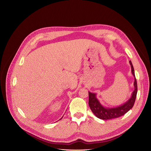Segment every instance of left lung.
<instances>
[{
	"instance_id": "1",
	"label": "left lung",
	"mask_w": 151,
	"mask_h": 151,
	"mask_svg": "<svg viewBox=\"0 0 151 151\" xmlns=\"http://www.w3.org/2000/svg\"><path fill=\"white\" fill-rule=\"evenodd\" d=\"M129 63L131 66L132 74L134 76L135 81L134 85L135 89L132 93L131 97L125 103L116 107H105L103 106L97 99L96 93L89 92V105L91 111L97 118L103 120L119 118L125 114L131 109L132 108L135 102L138 91V87L137 79L135 76L134 69L131 60L129 61Z\"/></svg>"
}]
</instances>
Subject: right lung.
Listing matches in <instances>:
<instances>
[{
    "label": "right lung",
    "mask_w": 151,
    "mask_h": 151,
    "mask_svg": "<svg viewBox=\"0 0 151 151\" xmlns=\"http://www.w3.org/2000/svg\"><path fill=\"white\" fill-rule=\"evenodd\" d=\"M62 118H61V119H62Z\"/></svg>",
    "instance_id": "right-lung-1"
}]
</instances>
